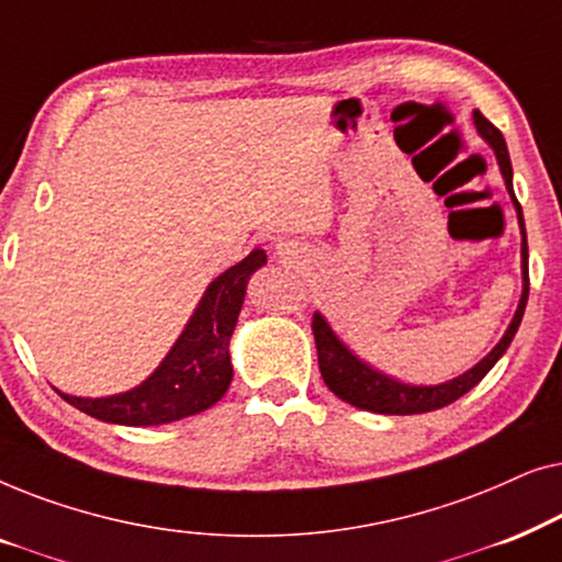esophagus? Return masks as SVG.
Listing matches in <instances>:
<instances>
[{"label":"esophagus","mask_w":562,"mask_h":562,"mask_svg":"<svg viewBox=\"0 0 562 562\" xmlns=\"http://www.w3.org/2000/svg\"><path fill=\"white\" fill-rule=\"evenodd\" d=\"M279 250H283V248H281V245H279Z\"/></svg>","instance_id":"obj_1"}]
</instances>
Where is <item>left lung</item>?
I'll return each mask as SVG.
<instances>
[{
    "label": "left lung",
    "mask_w": 562,
    "mask_h": 562,
    "mask_svg": "<svg viewBox=\"0 0 562 562\" xmlns=\"http://www.w3.org/2000/svg\"><path fill=\"white\" fill-rule=\"evenodd\" d=\"M473 125L479 130L483 140L491 145V150H494L498 168H502L506 191H509L514 210H517V220L521 229V296H519L517 312H514L504 337L496 342V348L491 350L486 358L479 360L471 371L460 373L456 379L445 383H437V386H412V383H402L391 379L386 373L375 371V368L368 366L366 360H360L356 352H352L348 345L335 335V329L329 327V322L317 312L314 314L312 329H314V342H317L322 379H325L327 389L333 391L337 398L358 406V409L375 412V414H425V412L442 409V406L458 402L460 396L468 394V391H471L475 383H479L483 375L496 366V360L504 356L506 348H509L514 340V335H517L521 317H525V306L529 296V250H527L525 217H521V206L517 202V196H514V187H512L509 150H506L504 135L498 133V130L491 125L479 110L473 112Z\"/></svg>",
    "instance_id": "obj_1"
}]
</instances>
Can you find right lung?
Wrapping results in <instances>:
<instances>
[{"label":"right lung","instance_id":"add662e5","mask_svg":"<svg viewBox=\"0 0 562 562\" xmlns=\"http://www.w3.org/2000/svg\"><path fill=\"white\" fill-rule=\"evenodd\" d=\"M260 266H266V250L256 248L206 286L179 340L140 386L99 398L56 391L89 417L127 427L168 425L210 409L233 381L229 337L240 317L250 276Z\"/></svg>","mask_w":562,"mask_h":562}]
</instances>
